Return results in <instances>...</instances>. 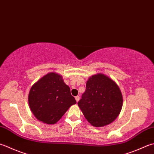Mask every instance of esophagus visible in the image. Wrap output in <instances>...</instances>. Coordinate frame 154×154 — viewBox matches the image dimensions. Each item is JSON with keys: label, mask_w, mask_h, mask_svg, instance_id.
<instances>
[{"label": "esophagus", "mask_w": 154, "mask_h": 154, "mask_svg": "<svg viewBox=\"0 0 154 154\" xmlns=\"http://www.w3.org/2000/svg\"><path fill=\"white\" fill-rule=\"evenodd\" d=\"M79 99H80V97H79V96H76V97H75V100H76V101H77V102H78V101H79Z\"/></svg>", "instance_id": "1"}]
</instances>
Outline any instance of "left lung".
Listing matches in <instances>:
<instances>
[{
	"mask_svg": "<svg viewBox=\"0 0 154 154\" xmlns=\"http://www.w3.org/2000/svg\"><path fill=\"white\" fill-rule=\"evenodd\" d=\"M77 103L87 121L98 128L117 118L122 110L123 97L117 84L99 73L87 81L85 91Z\"/></svg>",
	"mask_w": 154,
	"mask_h": 154,
	"instance_id": "8db88e82",
	"label": "left lung"
}]
</instances>
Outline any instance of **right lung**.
Returning a JSON list of instances; mask_svg holds the SVG:
<instances>
[{
    "label": "right lung",
    "instance_id": "1",
    "mask_svg": "<svg viewBox=\"0 0 154 154\" xmlns=\"http://www.w3.org/2000/svg\"><path fill=\"white\" fill-rule=\"evenodd\" d=\"M77 103L70 88L59 74L49 73L32 85L29 94V103L38 120L54 124L72 105Z\"/></svg>",
    "mask_w": 154,
    "mask_h": 154
}]
</instances>
